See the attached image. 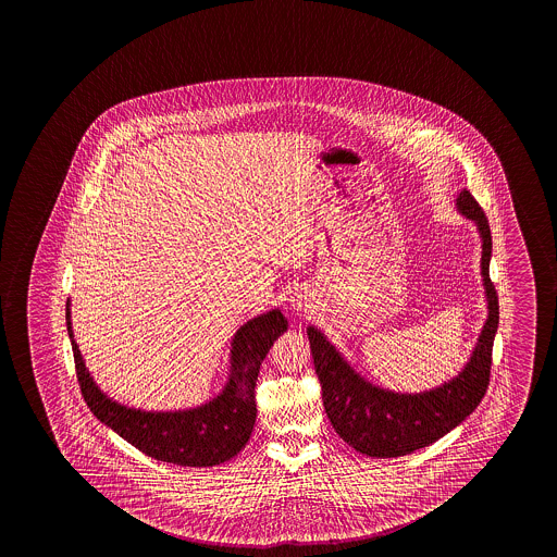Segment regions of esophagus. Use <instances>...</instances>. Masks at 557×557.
<instances>
[{"label": "esophagus", "instance_id": "esophagus-1", "mask_svg": "<svg viewBox=\"0 0 557 557\" xmlns=\"http://www.w3.org/2000/svg\"><path fill=\"white\" fill-rule=\"evenodd\" d=\"M292 307L295 312H307L310 309V299L305 293H295L292 299Z\"/></svg>", "mask_w": 557, "mask_h": 557}]
</instances>
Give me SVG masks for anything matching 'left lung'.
<instances>
[{
	"label": "left lung",
	"instance_id": "obj_1",
	"mask_svg": "<svg viewBox=\"0 0 557 557\" xmlns=\"http://www.w3.org/2000/svg\"><path fill=\"white\" fill-rule=\"evenodd\" d=\"M456 206L474 221L482 235V275L490 309L482 336L462 373L429 393H391L363 381L319 330L307 329L324 410L337 435L361 455L393 458L428 447L460 425L487 391L493 337L499 324V299L490 277L492 231L470 190L460 191Z\"/></svg>",
	"mask_w": 557,
	"mask_h": 557
}]
</instances>
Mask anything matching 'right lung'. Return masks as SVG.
<instances>
[{"mask_svg":"<svg viewBox=\"0 0 557 557\" xmlns=\"http://www.w3.org/2000/svg\"><path fill=\"white\" fill-rule=\"evenodd\" d=\"M65 320L83 400L92 413L144 455L178 466L220 465L245 448L255 429V386L260 366L275 337L287 330V319L280 310L248 320L233 339V371L223 394L194 410L141 411L110 400L92 383L72 334L70 301Z\"/></svg>","mask_w":557,"mask_h":557,"instance_id":"right-lung-1","label":"right lung"}]
</instances>
